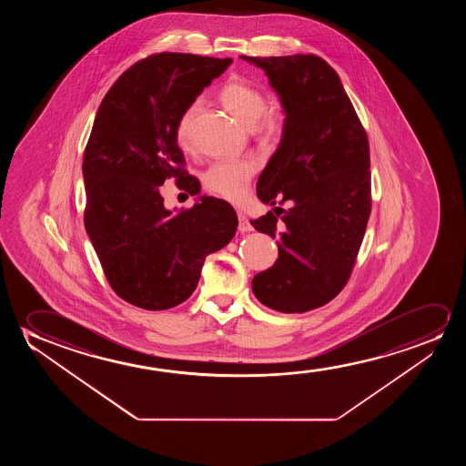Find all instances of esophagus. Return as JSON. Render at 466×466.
I'll return each instance as SVG.
<instances>
[{
  "label": "esophagus",
  "instance_id": "1",
  "mask_svg": "<svg viewBox=\"0 0 466 466\" xmlns=\"http://www.w3.org/2000/svg\"><path fill=\"white\" fill-rule=\"evenodd\" d=\"M237 217H238V230H240V232L245 234V232H251V230H253V226L249 223L248 217H247L245 213L238 211Z\"/></svg>",
  "mask_w": 466,
  "mask_h": 466
}]
</instances>
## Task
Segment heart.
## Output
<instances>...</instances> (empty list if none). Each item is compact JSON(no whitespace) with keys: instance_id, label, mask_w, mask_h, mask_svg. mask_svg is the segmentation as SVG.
I'll list each match as a JSON object with an SVG mask.
<instances>
[{"instance_id":"heart-1","label":"heart","mask_w":466,"mask_h":466,"mask_svg":"<svg viewBox=\"0 0 466 466\" xmlns=\"http://www.w3.org/2000/svg\"><path fill=\"white\" fill-rule=\"evenodd\" d=\"M219 100L237 121L251 127L261 140L275 141L285 130V111L268 108L264 92L240 77H230L229 81H226L219 90ZM198 111V102L191 103L177 122V141L183 149L192 147V122ZM256 170L258 162L248 157L219 160L204 173L205 189L229 202H240L248 192L249 181Z\"/></svg>"}]
</instances>
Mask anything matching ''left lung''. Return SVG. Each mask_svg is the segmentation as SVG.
<instances>
[{
	"mask_svg": "<svg viewBox=\"0 0 466 466\" xmlns=\"http://www.w3.org/2000/svg\"><path fill=\"white\" fill-rule=\"evenodd\" d=\"M266 71L287 115L281 141L258 179L264 204L293 202L279 219H251L279 237V259L253 293L277 312L334 299L350 279L370 215V143L338 73L313 54L247 57ZM277 213V210H275Z\"/></svg>",
	"mask_w": 466,
	"mask_h": 466,
	"instance_id": "1",
	"label": "left lung"
}]
</instances>
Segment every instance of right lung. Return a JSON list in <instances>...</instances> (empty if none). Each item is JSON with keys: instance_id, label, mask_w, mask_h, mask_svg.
<instances>
[{"instance_id": "right-lung-1", "label": "right lung", "mask_w": 466, "mask_h": 466, "mask_svg": "<svg viewBox=\"0 0 466 466\" xmlns=\"http://www.w3.org/2000/svg\"><path fill=\"white\" fill-rule=\"evenodd\" d=\"M230 64L153 54L122 73L96 111L84 151V226L109 287L132 306L166 310L185 302L205 258L236 234V211L226 202L200 198L172 213L159 192L167 178L185 175L179 116Z\"/></svg>"}]
</instances>
